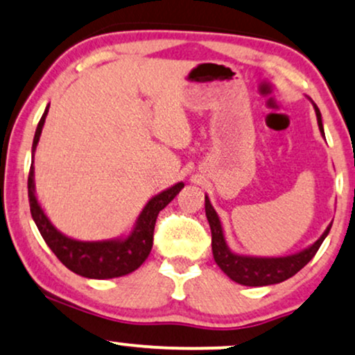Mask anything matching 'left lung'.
<instances>
[{
	"label": "left lung",
	"mask_w": 355,
	"mask_h": 355,
	"mask_svg": "<svg viewBox=\"0 0 355 355\" xmlns=\"http://www.w3.org/2000/svg\"><path fill=\"white\" fill-rule=\"evenodd\" d=\"M311 101V99H309ZM313 102V101H311ZM315 117H318V125L319 132L324 137V127H322V119L321 112H319L318 105L314 104ZM326 139V137H324ZM205 211H207L208 223L211 228V250H213V258H215L216 264L220 266V270L225 272L230 279L234 283L243 284V286H270L283 283V281L289 279L296 275L297 271H301L311 259L314 258V254L318 253V250L321 248L322 241L326 240V236L331 232L332 223L324 230L321 236L315 240L313 245H309L304 250L297 251L294 254L288 256H250V254H240L234 253L232 248L228 246L225 238L223 225L216 213L215 208L208 198V195H205Z\"/></svg>",
	"instance_id": "obj_1"
}]
</instances>
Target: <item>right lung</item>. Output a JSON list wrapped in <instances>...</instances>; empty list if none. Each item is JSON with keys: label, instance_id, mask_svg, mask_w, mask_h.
Returning a JSON list of instances; mask_svg holds the SVG:
<instances>
[{"label": "right lung", "instance_id": "1", "mask_svg": "<svg viewBox=\"0 0 355 355\" xmlns=\"http://www.w3.org/2000/svg\"><path fill=\"white\" fill-rule=\"evenodd\" d=\"M48 112L49 105L42 114L41 121L37 123L36 134H34L33 164L34 152H36L37 142H40ZM182 189L183 182H178L155 196H152L142 208L140 215L137 216L134 226L127 234L110 238V240L83 241L59 232L53 225V221L48 218L46 211L42 210L40 200L36 196V185H34V165H31L28 177V196L31 216L37 230H40L41 236L44 238L46 245L51 248V251L58 256L59 261L67 270L79 276L89 277V279H112V277L130 275L132 271L140 268V264L150 254L157 216Z\"/></svg>", "mask_w": 355, "mask_h": 355}]
</instances>
